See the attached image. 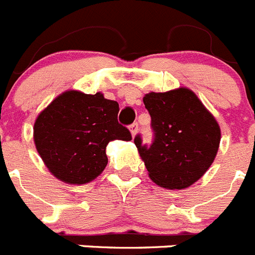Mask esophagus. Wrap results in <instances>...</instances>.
<instances>
[{"instance_id":"1","label":"esophagus","mask_w":255,"mask_h":255,"mask_svg":"<svg viewBox=\"0 0 255 255\" xmlns=\"http://www.w3.org/2000/svg\"><path fill=\"white\" fill-rule=\"evenodd\" d=\"M129 129H130V132H131V136L134 138L135 135L138 134V124L136 123L131 124V125L129 126Z\"/></svg>"}]
</instances>
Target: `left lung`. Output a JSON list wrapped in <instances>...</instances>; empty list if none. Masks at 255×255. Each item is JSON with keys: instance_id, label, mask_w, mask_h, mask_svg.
Returning <instances> with one entry per match:
<instances>
[{"instance_id": "1", "label": "left lung", "mask_w": 255, "mask_h": 255, "mask_svg": "<svg viewBox=\"0 0 255 255\" xmlns=\"http://www.w3.org/2000/svg\"><path fill=\"white\" fill-rule=\"evenodd\" d=\"M154 140L149 147L134 143L150 180L161 188L181 190L203 176L216 158L221 129L215 116L188 88L145 94Z\"/></svg>"}]
</instances>
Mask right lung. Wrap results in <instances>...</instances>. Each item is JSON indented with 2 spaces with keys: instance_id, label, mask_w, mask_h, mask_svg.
Returning <instances> with one entry per match:
<instances>
[{
  "instance_id": "1",
  "label": "right lung",
  "mask_w": 255,
  "mask_h": 255,
  "mask_svg": "<svg viewBox=\"0 0 255 255\" xmlns=\"http://www.w3.org/2000/svg\"><path fill=\"white\" fill-rule=\"evenodd\" d=\"M119 103L101 92L66 91L35 119L33 138L49 172L61 181L83 185L93 181L107 166L106 147L112 140H131L117 121Z\"/></svg>"
}]
</instances>
